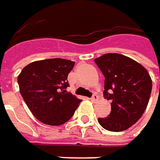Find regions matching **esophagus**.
I'll use <instances>...</instances> for the list:
<instances>
[{
	"label": "esophagus",
	"mask_w": 160,
	"mask_h": 160,
	"mask_svg": "<svg viewBox=\"0 0 160 160\" xmlns=\"http://www.w3.org/2000/svg\"><path fill=\"white\" fill-rule=\"evenodd\" d=\"M90 100H91L92 102H97V101L99 100V97H98L96 94H94V95L92 96V98L90 99Z\"/></svg>",
	"instance_id": "34e87169"
}]
</instances>
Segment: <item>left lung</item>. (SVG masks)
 I'll use <instances>...</instances> for the list:
<instances>
[{"mask_svg": "<svg viewBox=\"0 0 160 160\" xmlns=\"http://www.w3.org/2000/svg\"><path fill=\"white\" fill-rule=\"evenodd\" d=\"M105 76L104 96L111 100L108 117L99 118L100 126L109 131L128 129L143 115L152 89V80L145 68L118 53H107L95 59Z\"/></svg>", "mask_w": 160, "mask_h": 160, "instance_id": "1", "label": "left lung"}]
</instances>
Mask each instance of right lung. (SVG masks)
Instances as JSON below:
<instances>
[{"label":"right lung","instance_id":"add662e5","mask_svg":"<svg viewBox=\"0 0 160 160\" xmlns=\"http://www.w3.org/2000/svg\"><path fill=\"white\" fill-rule=\"evenodd\" d=\"M75 62L64 59L33 61L18 76L20 92L38 120L60 126L71 118L81 99L68 92V74Z\"/></svg>","mask_w":160,"mask_h":160}]
</instances>
